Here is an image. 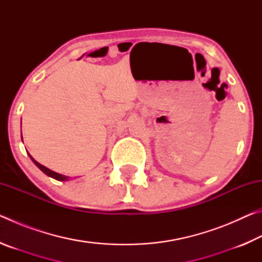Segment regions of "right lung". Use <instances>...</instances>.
<instances>
[{"label":"right lung","mask_w":262,"mask_h":262,"mask_svg":"<svg viewBox=\"0 0 262 262\" xmlns=\"http://www.w3.org/2000/svg\"><path fill=\"white\" fill-rule=\"evenodd\" d=\"M30 157H31V156H30ZM31 159H32V161H33V163L35 164V165H37L39 168H40V170L43 172V173H46L48 177H52V178H54V179L59 180V181L68 180V177L62 176V174H60V173H56V172L50 170V168H47V167H45L43 165H41V164H39L37 161H34V159H33L32 157H31Z\"/></svg>","instance_id":"1"}]
</instances>
